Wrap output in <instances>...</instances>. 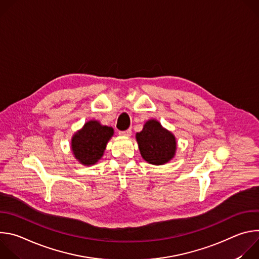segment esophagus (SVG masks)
<instances>
[{
  "label": "esophagus",
  "mask_w": 259,
  "mask_h": 259,
  "mask_svg": "<svg viewBox=\"0 0 259 259\" xmlns=\"http://www.w3.org/2000/svg\"><path fill=\"white\" fill-rule=\"evenodd\" d=\"M119 134L120 135H122V136H131V134H132V131H131V129H127V130H124V131H119Z\"/></svg>",
  "instance_id": "obj_1"
}]
</instances>
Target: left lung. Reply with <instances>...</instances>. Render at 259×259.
I'll return each mask as SVG.
<instances>
[{
    "mask_svg": "<svg viewBox=\"0 0 259 259\" xmlns=\"http://www.w3.org/2000/svg\"><path fill=\"white\" fill-rule=\"evenodd\" d=\"M136 139L142 158L150 164H165L175 154V137L156 120L146 122L142 131L136 134Z\"/></svg>",
    "mask_w": 259,
    "mask_h": 259,
    "instance_id": "left-lung-1",
    "label": "left lung"
}]
</instances>
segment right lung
Segmentation results:
<instances>
[{
  "label": "right lung",
  "mask_w": 259,
  "mask_h": 259,
  "mask_svg": "<svg viewBox=\"0 0 259 259\" xmlns=\"http://www.w3.org/2000/svg\"><path fill=\"white\" fill-rule=\"evenodd\" d=\"M113 134L112 127L101 126L97 121L86 123L71 139L73 155L84 165L95 164L102 157L106 143Z\"/></svg>",
  "instance_id": "1"
}]
</instances>
